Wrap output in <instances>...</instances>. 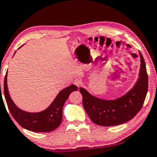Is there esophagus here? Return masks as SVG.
Returning <instances> with one entry per match:
<instances>
[{
    "label": "esophagus",
    "instance_id": "obj_1",
    "mask_svg": "<svg viewBox=\"0 0 157 157\" xmlns=\"http://www.w3.org/2000/svg\"><path fill=\"white\" fill-rule=\"evenodd\" d=\"M74 84L75 85V86H76L78 87H79V86H80L81 85V81L79 80V79L76 78V79H75V80H74Z\"/></svg>",
    "mask_w": 157,
    "mask_h": 157
}]
</instances>
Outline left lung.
I'll return each mask as SVG.
<instances>
[{
    "instance_id": "8db88e82",
    "label": "left lung",
    "mask_w": 157,
    "mask_h": 157,
    "mask_svg": "<svg viewBox=\"0 0 157 157\" xmlns=\"http://www.w3.org/2000/svg\"><path fill=\"white\" fill-rule=\"evenodd\" d=\"M139 78L132 89L116 99H103L92 95L83 87L80 92L83 96V105L93 122L101 126H114L123 124L136 116L141 109L146 97L148 77L145 60L140 52Z\"/></svg>"
}]
</instances>
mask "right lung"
Returning <instances> with one entry per match:
<instances>
[{
	"label": "right lung",
	"mask_w": 157,
	"mask_h": 157,
	"mask_svg": "<svg viewBox=\"0 0 157 157\" xmlns=\"http://www.w3.org/2000/svg\"><path fill=\"white\" fill-rule=\"evenodd\" d=\"M7 77V71L4 80V94L11 114L21 127L35 132H49L59 127L62 122L63 109L66 100L71 92L78 90L75 85H71L60 90L48 108L38 112H29L18 108L11 98Z\"/></svg>",
	"instance_id": "right-lung-1"
}]
</instances>
